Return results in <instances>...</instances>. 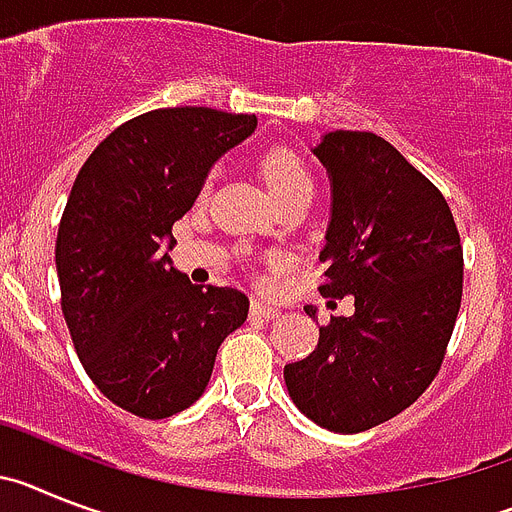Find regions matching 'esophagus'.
<instances>
[{
    "label": "esophagus",
    "instance_id": "obj_1",
    "mask_svg": "<svg viewBox=\"0 0 512 512\" xmlns=\"http://www.w3.org/2000/svg\"><path fill=\"white\" fill-rule=\"evenodd\" d=\"M250 314L257 319H275V317H281V309L273 304H265V301L255 299L250 306Z\"/></svg>",
    "mask_w": 512,
    "mask_h": 512
}]
</instances>
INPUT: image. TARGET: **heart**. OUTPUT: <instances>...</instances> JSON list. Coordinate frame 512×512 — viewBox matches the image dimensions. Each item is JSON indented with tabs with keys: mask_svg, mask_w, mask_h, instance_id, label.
I'll use <instances>...</instances> for the list:
<instances>
[{
	"mask_svg": "<svg viewBox=\"0 0 512 512\" xmlns=\"http://www.w3.org/2000/svg\"><path fill=\"white\" fill-rule=\"evenodd\" d=\"M260 172L270 193L281 206L296 201H311L314 195V177L299 154L291 149H270L260 162Z\"/></svg>",
	"mask_w": 512,
	"mask_h": 512,
	"instance_id": "1",
	"label": "heart"
}]
</instances>
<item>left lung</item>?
I'll return each instance as SVG.
<instances>
[{
    "label": "left lung",
    "instance_id": "8db88e82",
    "mask_svg": "<svg viewBox=\"0 0 512 512\" xmlns=\"http://www.w3.org/2000/svg\"><path fill=\"white\" fill-rule=\"evenodd\" d=\"M311 151L332 188L319 293L353 296L355 311L319 327L317 350L283 379L309 420L348 435L407 410L435 379L459 317L464 252L441 190L389 141L332 131Z\"/></svg>",
    "mask_w": 512,
    "mask_h": 512
}]
</instances>
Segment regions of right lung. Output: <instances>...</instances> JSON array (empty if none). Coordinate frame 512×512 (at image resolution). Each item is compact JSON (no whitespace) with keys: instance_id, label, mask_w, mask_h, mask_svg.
<instances>
[{"instance_id":"right-lung-1","label":"right lung","mask_w":512,"mask_h":512,"mask_svg":"<svg viewBox=\"0 0 512 512\" xmlns=\"http://www.w3.org/2000/svg\"><path fill=\"white\" fill-rule=\"evenodd\" d=\"M255 115L162 108L115 128L79 170L56 237L61 309L84 371L146 420L188 410L250 299L172 265V224Z\"/></svg>"}]
</instances>
